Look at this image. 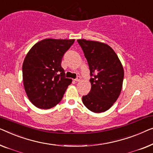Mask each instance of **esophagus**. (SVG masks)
Returning a JSON list of instances; mask_svg holds the SVG:
<instances>
[{
  "instance_id": "esophagus-1",
  "label": "esophagus",
  "mask_w": 153,
  "mask_h": 153,
  "mask_svg": "<svg viewBox=\"0 0 153 153\" xmlns=\"http://www.w3.org/2000/svg\"><path fill=\"white\" fill-rule=\"evenodd\" d=\"M80 79H81V77H80V76H77V78L75 79V81L79 82V81H80Z\"/></svg>"
}]
</instances>
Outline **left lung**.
<instances>
[{
	"label": "left lung",
	"mask_w": 153,
	"mask_h": 153,
	"mask_svg": "<svg viewBox=\"0 0 153 153\" xmlns=\"http://www.w3.org/2000/svg\"><path fill=\"white\" fill-rule=\"evenodd\" d=\"M89 64L91 88L82 97L90 111L101 113L108 110L119 98L122 89L124 70L117 55L105 43L78 39Z\"/></svg>",
	"instance_id": "8db88e82"
}]
</instances>
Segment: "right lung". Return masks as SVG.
<instances>
[{
  "mask_svg": "<svg viewBox=\"0 0 153 153\" xmlns=\"http://www.w3.org/2000/svg\"><path fill=\"white\" fill-rule=\"evenodd\" d=\"M75 39H45L32 47L23 63V86L34 106L47 109L57 105L72 79L61 66L63 55Z\"/></svg>",
  "mask_w": 153,
  "mask_h": 153,
  "instance_id": "1",
  "label": "right lung"
}]
</instances>
